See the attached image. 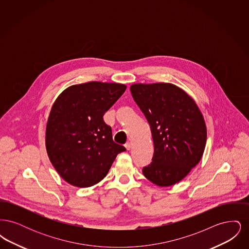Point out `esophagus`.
<instances>
[{
	"label": "esophagus",
	"mask_w": 249,
	"mask_h": 249,
	"mask_svg": "<svg viewBox=\"0 0 249 249\" xmlns=\"http://www.w3.org/2000/svg\"><path fill=\"white\" fill-rule=\"evenodd\" d=\"M131 146H132V143H131V142H126V143H125V147H126V148H127V149H128V150H129V149H130V148H131Z\"/></svg>",
	"instance_id": "1"
}]
</instances>
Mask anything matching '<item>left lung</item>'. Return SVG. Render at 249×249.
I'll return each instance as SVG.
<instances>
[{
  "label": "left lung",
  "instance_id": "obj_1",
  "mask_svg": "<svg viewBox=\"0 0 249 249\" xmlns=\"http://www.w3.org/2000/svg\"><path fill=\"white\" fill-rule=\"evenodd\" d=\"M130 91L150 125L154 142L152 162L142 174L157 186H173L203 155L207 131L201 110L174 84H133Z\"/></svg>",
  "mask_w": 249,
  "mask_h": 249
}]
</instances>
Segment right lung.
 Returning <instances> with one entry per match:
<instances>
[{
  "label": "right lung",
  "instance_id": "right-lung-1",
  "mask_svg": "<svg viewBox=\"0 0 249 249\" xmlns=\"http://www.w3.org/2000/svg\"><path fill=\"white\" fill-rule=\"evenodd\" d=\"M127 87L88 82L72 85L54 102L46 129L48 158L59 176L77 188H89L107 177L119 153L104 115Z\"/></svg>",
  "mask_w": 249,
  "mask_h": 249
}]
</instances>
